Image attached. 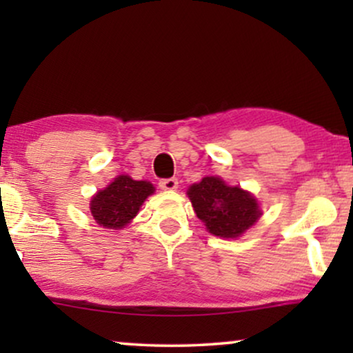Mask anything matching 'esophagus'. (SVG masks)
Here are the masks:
<instances>
[{
	"instance_id": "34e87169",
	"label": "esophagus",
	"mask_w": 353,
	"mask_h": 353,
	"mask_svg": "<svg viewBox=\"0 0 353 353\" xmlns=\"http://www.w3.org/2000/svg\"><path fill=\"white\" fill-rule=\"evenodd\" d=\"M159 186H161L163 191H175L178 188V180L176 178H165V180H161Z\"/></svg>"
}]
</instances>
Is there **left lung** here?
<instances>
[{
  "label": "left lung",
  "instance_id": "8db88e82",
  "mask_svg": "<svg viewBox=\"0 0 353 353\" xmlns=\"http://www.w3.org/2000/svg\"><path fill=\"white\" fill-rule=\"evenodd\" d=\"M197 219L219 238H238L260 219L255 197L239 186H228L219 176H205L188 190Z\"/></svg>",
  "mask_w": 353,
  "mask_h": 353
}]
</instances>
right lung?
<instances>
[{
  "label": "right lung",
  "instance_id": "right-lung-1",
  "mask_svg": "<svg viewBox=\"0 0 353 353\" xmlns=\"http://www.w3.org/2000/svg\"><path fill=\"white\" fill-rule=\"evenodd\" d=\"M152 192L154 186L149 181H137L128 175H119L108 188L91 197V215L103 228L122 230L137 216L143 202Z\"/></svg>",
  "mask_w": 353,
  "mask_h": 353
}]
</instances>
